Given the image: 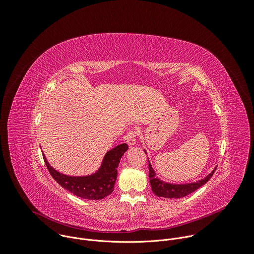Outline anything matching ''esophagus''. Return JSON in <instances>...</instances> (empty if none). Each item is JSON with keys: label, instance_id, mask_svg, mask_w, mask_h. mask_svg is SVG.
Masks as SVG:
<instances>
[{"label": "esophagus", "instance_id": "1", "mask_svg": "<svg viewBox=\"0 0 254 254\" xmlns=\"http://www.w3.org/2000/svg\"><path fill=\"white\" fill-rule=\"evenodd\" d=\"M135 138H136V130L135 129H130L127 131L126 135V141L128 143V146H133L135 143Z\"/></svg>", "mask_w": 254, "mask_h": 254}]
</instances>
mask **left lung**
Wrapping results in <instances>:
<instances>
[{"label":"left lung","mask_w":254,"mask_h":254,"mask_svg":"<svg viewBox=\"0 0 254 254\" xmlns=\"http://www.w3.org/2000/svg\"><path fill=\"white\" fill-rule=\"evenodd\" d=\"M216 169L212 171L211 174H209L205 179H202L201 181H198L196 183L192 184H183V185H175V184H169L164 183L163 181L159 180L156 177V173L154 172L152 166L149 164V177H150V183L152 186V191L155 195L159 197H164L168 199H177V198H183L200 187H202L204 184H206L208 181L212 178L213 174L215 173Z\"/></svg>","instance_id":"obj_1"}]
</instances>
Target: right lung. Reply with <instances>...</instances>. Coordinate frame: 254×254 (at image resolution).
<instances>
[{
  "label": "right lung",
  "mask_w": 254,
  "mask_h": 254,
  "mask_svg": "<svg viewBox=\"0 0 254 254\" xmlns=\"http://www.w3.org/2000/svg\"><path fill=\"white\" fill-rule=\"evenodd\" d=\"M128 149L127 143H121L108 151L100 169L91 176L70 177L54 170L43 155L45 165L56 182L77 197L87 200H101L113 193L118 176V167L124 153Z\"/></svg>",
  "instance_id": "obj_1"
}]
</instances>
